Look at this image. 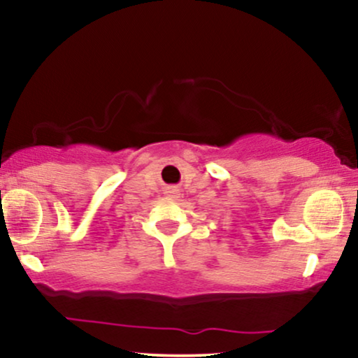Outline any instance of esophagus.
Wrapping results in <instances>:
<instances>
[{"label":"esophagus","instance_id":"obj_1","mask_svg":"<svg viewBox=\"0 0 358 358\" xmlns=\"http://www.w3.org/2000/svg\"><path fill=\"white\" fill-rule=\"evenodd\" d=\"M164 195H166V197H168V199H179V197H180L179 189H176V187H168V189H166Z\"/></svg>","mask_w":358,"mask_h":358}]
</instances>
